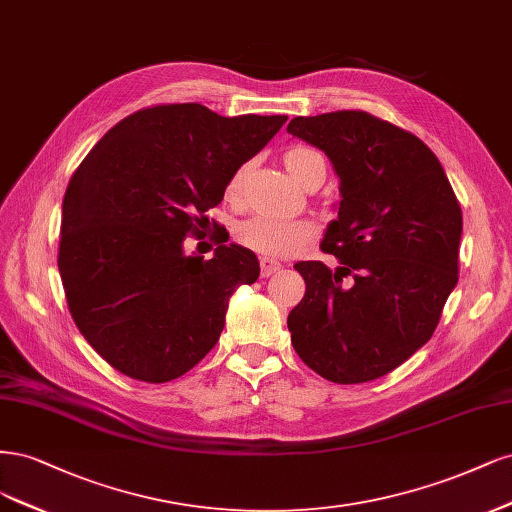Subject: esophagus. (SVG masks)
I'll return each mask as SVG.
<instances>
[{"mask_svg": "<svg viewBox=\"0 0 512 512\" xmlns=\"http://www.w3.org/2000/svg\"><path fill=\"white\" fill-rule=\"evenodd\" d=\"M278 270H280V263H278V261H274V259H270V257H263V259H261V276H263V278L272 276V274L278 272Z\"/></svg>", "mask_w": 512, "mask_h": 512, "instance_id": "esophagus-1", "label": "esophagus"}]
</instances>
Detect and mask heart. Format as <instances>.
<instances>
[{
  "mask_svg": "<svg viewBox=\"0 0 512 512\" xmlns=\"http://www.w3.org/2000/svg\"><path fill=\"white\" fill-rule=\"evenodd\" d=\"M323 163V157L312 151V148H293L285 155V168L289 174L302 183V180L310 174V170ZM325 166V163H323ZM242 174L238 172L232 183H229V195H234L240 187ZM312 227L304 221L293 219H278L268 217V214H257V217L246 219L238 225V240L253 249L255 253L263 257H293L298 255L304 246L312 240Z\"/></svg>",
  "mask_w": 512,
  "mask_h": 512,
  "instance_id": "heart-1",
  "label": "heart"
}]
</instances>
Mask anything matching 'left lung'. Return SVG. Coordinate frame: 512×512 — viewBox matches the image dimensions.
I'll return each mask as SVG.
<instances>
[{
  "label": "left lung",
  "instance_id": "8db88e82",
  "mask_svg": "<svg viewBox=\"0 0 512 512\" xmlns=\"http://www.w3.org/2000/svg\"><path fill=\"white\" fill-rule=\"evenodd\" d=\"M287 131L323 151L340 180L321 240L340 266H293L306 283L287 319L293 349L332 383L374 381L434 334L457 285L459 202L430 148L368 112L295 117Z\"/></svg>",
  "mask_w": 512,
  "mask_h": 512
}]
</instances>
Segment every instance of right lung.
I'll list each match as a JSON object with an SVG mask.
<instances>
[{"mask_svg":"<svg viewBox=\"0 0 512 512\" xmlns=\"http://www.w3.org/2000/svg\"><path fill=\"white\" fill-rule=\"evenodd\" d=\"M285 121L144 108L80 163L63 197L59 274L80 334L114 370L168 383L217 344L229 298L255 283L259 261L240 244L206 261L183 242Z\"/></svg>","mask_w":512,"mask_h":512,"instance_id":"1","label":"right lung"}]
</instances>
